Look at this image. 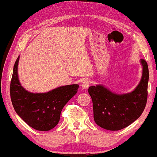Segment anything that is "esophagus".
<instances>
[{"label": "esophagus", "instance_id": "esophagus-1", "mask_svg": "<svg viewBox=\"0 0 157 157\" xmlns=\"http://www.w3.org/2000/svg\"><path fill=\"white\" fill-rule=\"evenodd\" d=\"M90 82L89 80L84 81V82H83L82 84V88L85 89H85H88V87H89V85H90Z\"/></svg>", "mask_w": 157, "mask_h": 157}]
</instances>
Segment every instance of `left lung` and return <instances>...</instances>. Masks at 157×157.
Instances as JSON below:
<instances>
[{
  "mask_svg": "<svg viewBox=\"0 0 157 157\" xmlns=\"http://www.w3.org/2000/svg\"><path fill=\"white\" fill-rule=\"evenodd\" d=\"M143 74L136 89L127 94H116L101 85L90 86L88 93L92 98L94 121L101 128L120 130L132 124L142 114L148 97V68L141 59Z\"/></svg>",
  "mask_w": 157,
  "mask_h": 157,
  "instance_id": "obj_1",
  "label": "left lung"
}]
</instances>
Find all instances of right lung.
<instances>
[{"mask_svg":"<svg viewBox=\"0 0 157 157\" xmlns=\"http://www.w3.org/2000/svg\"><path fill=\"white\" fill-rule=\"evenodd\" d=\"M16 61L10 84V96L15 112L31 128L40 131L53 129L60 120L65 104L76 94L79 85H64L47 93L28 92L18 78V63Z\"/></svg>","mask_w":157,"mask_h":157,"instance_id":"obj_1","label":"right lung"}]
</instances>
